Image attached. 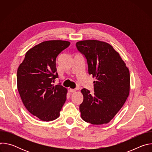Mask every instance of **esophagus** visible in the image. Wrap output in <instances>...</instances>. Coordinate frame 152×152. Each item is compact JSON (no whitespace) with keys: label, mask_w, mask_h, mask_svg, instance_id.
<instances>
[{"label":"esophagus","mask_w":152,"mask_h":152,"mask_svg":"<svg viewBox=\"0 0 152 152\" xmlns=\"http://www.w3.org/2000/svg\"><path fill=\"white\" fill-rule=\"evenodd\" d=\"M76 90L75 89H70L69 90V92L70 93H75V92H76Z\"/></svg>","instance_id":"1"}]
</instances>
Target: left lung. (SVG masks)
Wrapping results in <instances>:
<instances>
[{
    "mask_svg": "<svg viewBox=\"0 0 152 152\" xmlns=\"http://www.w3.org/2000/svg\"><path fill=\"white\" fill-rule=\"evenodd\" d=\"M77 50L86 59L89 75L94 81V94L86 88L81 93V118L92 124L109 123L120 110L130 91V74L126 64L113 47L99 40L76 42Z\"/></svg>",
    "mask_w": 152,
    "mask_h": 152,
    "instance_id": "left-lung-1",
    "label": "left lung"
}]
</instances>
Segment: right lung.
I'll return each instance as SVG.
<instances>
[{
    "label": "right lung",
    "mask_w": 152,
    "mask_h": 152,
    "mask_svg": "<svg viewBox=\"0 0 152 152\" xmlns=\"http://www.w3.org/2000/svg\"><path fill=\"white\" fill-rule=\"evenodd\" d=\"M70 42L62 40L43 41L29 49L17 73V89L27 110L42 121L59 116L67 90L53 83L58 77L56 59Z\"/></svg>",
    "instance_id": "add662e5"
}]
</instances>
